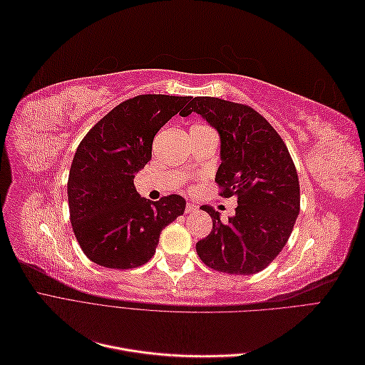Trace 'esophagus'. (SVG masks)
<instances>
[{"instance_id":"esophagus-1","label":"esophagus","mask_w":365,"mask_h":365,"mask_svg":"<svg viewBox=\"0 0 365 365\" xmlns=\"http://www.w3.org/2000/svg\"><path fill=\"white\" fill-rule=\"evenodd\" d=\"M196 210H197V207H196L195 204L187 202V205H185V213H195Z\"/></svg>"}]
</instances>
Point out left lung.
Wrapping results in <instances>:
<instances>
[{
    "label": "left lung",
    "mask_w": 365,
    "mask_h": 365,
    "mask_svg": "<svg viewBox=\"0 0 365 365\" xmlns=\"http://www.w3.org/2000/svg\"><path fill=\"white\" fill-rule=\"evenodd\" d=\"M201 114L220 137L216 182L220 196L237 197L235 216L222 222L210 205L213 230L196 244L200 259L220 272L264 269L288 242L300 212V184L282 137L248 105L195 97L182 113Z\"/></svg>",
    "instance_id": "8db88e82"
}]
</instances>
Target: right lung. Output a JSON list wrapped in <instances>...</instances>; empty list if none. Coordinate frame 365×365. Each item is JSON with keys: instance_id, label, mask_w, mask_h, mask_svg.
Masks as SVG:
<instances>
[{"instance_id": "1", "label": "right lung", "mask_w": 365, "mask_h": 365, "mask_svg": "<svg viewBox=\"0 0 365 365\" xmlns=\"http://www.w3.org/2000/svg\"><path fill=\"white\" fill-rule=\"evenodd\" d=\"M192 97L143 94L117 105L88 130L68 175L74 236L85 256L113 269L145 264L155 254L165 225L181 216L185 200L141 197L135 173L152 158L157 132Z\"/></svg>"}]
</instances>
